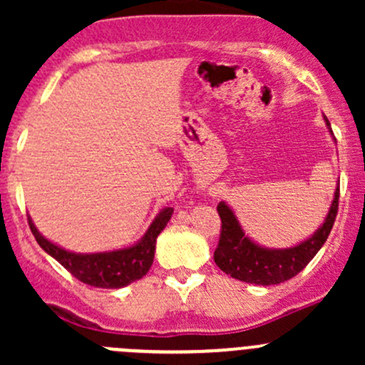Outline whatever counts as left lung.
I'll use <instances>...</instances> for the list:
<instances>
[{
  "instance_id": "1",
  "label": "left lung",
  "mask_w": 365,
  "mask_h": 365,
  "mask_svg": "<svg viewBox=\"0 0 365 365\" xmlns=\"http://www.w3.org/2000/svg\"><path fill=\"white\" fill-rule=\"evenodd\" d=\"M327 125L330 127L329 120ZM337 208H339V185L325 222L309 240L292 249H263L245 237L230 206L219 203L217 212L220 217V237L219 245L213 252V259L220 270L238 281L261 286L281 284L304 270L309 261L323 247L336 222Z\"/></svg>"
}]
</instances>
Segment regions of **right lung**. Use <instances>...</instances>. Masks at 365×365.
<instances>
[{
    "label": "right lung",
    "instance_id": "right-lung-1",
    "mask_svg": "<svg viewBox=\"0 0 365 365\" xmlns=\"http://www.w3.org/2000/svg\"><path fill=\"white\" fill-rule=\"evenodd\" d=\"M173 208H164L155 220L152 222L150 230L143 237L141 242L128 249H121V251L113 252H98V254H73L65 251V249L58 247V245L51 244L49 240L42 237L33 226L31 220L29 222V230H31L33 237L38 242L40 247L47 254L54 257L60 264L79 279L81 282L88 286H95V288H123V286L130 284V282L138 281L143 275L148 274L150 267L153 263V254H155V242L160 231L164 230L168 220L171 219Z\"/></svg>",
    "mask_w": 365,
    "mask_h": 365
}]
</instances>
